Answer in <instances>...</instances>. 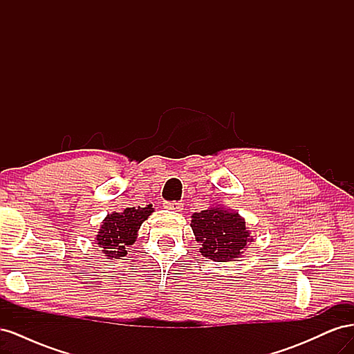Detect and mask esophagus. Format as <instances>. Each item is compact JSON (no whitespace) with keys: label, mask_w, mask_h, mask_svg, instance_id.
<instances>
[{"label":"esophagus","mask_w":354,"mask_h":354,"mask_svg":"<svg viewBox=\"0 0 354 354\" xmlns=\"http://www.w3.org/2000/svg\"><path fill=\"white\" fill-rule=\"evenodd\" d=\"M164 207L169 211H176V212H180L181 209H183V203L181 202H165Z\"/></svg>","instance_id":"34e87169"}]
</instances>
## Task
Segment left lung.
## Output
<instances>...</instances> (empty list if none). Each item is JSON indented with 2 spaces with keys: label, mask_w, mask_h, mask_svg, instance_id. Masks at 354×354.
Masks as SVG:
<instances>
[{
  "label": "left lung",
  "mask_w": 354,
  "mask_h": 354,
  "mask_svg": "<svg viewBox=\"0 0 354 354\" xmlns=\"http://www.w3.org/2000/svg\"><path fill=\"white\" fill-rule=\"evenodd\" d=\"M190 227L201 245L199 252L212 261H236L254 242L245 218L226 207H209L192 214Z\"/></svg>",
  "instance_id": "8db88e82"
}]
</instances>
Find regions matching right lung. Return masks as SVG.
Returning a JSON list of instances; mask_svg holds the SVG:
<instances>
[{"instance_id": "obj_1", "label": "right lung", "mask_w": 354, "mask_h": 354, "mask_svg": "<svg viewBox=\"0 0 354 354\" xmlns=\"http://www.w3.org/2000/svg\"><path fill=\"white\" fill-rule=\"evenodd\" d=\"M155 208L149 203L145 208L131 207L125 208L122 212H112L104 217L100 229L95 234L97 243L106 259H120L127 255V250L136 242L138 229L145 220L152 216Z\"/></svg>"}]
</instances>
